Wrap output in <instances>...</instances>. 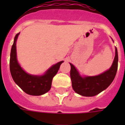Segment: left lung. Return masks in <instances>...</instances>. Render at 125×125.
Listing matches in <instances>:
<instances>
[{
  "label": "left lung",
  "mask_w": 125,
  "mask_h": 125,
  "mask_svg": "<svg viewBox=\"0 0 125 125\" xmlns=\"http://www.w3.org/2000/svg\"><path fill=\"white\" fill-rule=\"evenodd\" d=\"M70 76L73 90L82 96L93 97L106 89L115 78L118 66L117 49L115 47V55L110 68L99 75L82 76L72 63H70Z\"/></svg>",
  "instance_id": "obj_1"
}]
</instances>
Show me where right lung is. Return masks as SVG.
<instances>
[{
	"mask_svg": "<svg viewBox=\"0 0 125 125\" xmlns=\"http://www.w3.org/2000/svg\"><path fill=\"white\" fill-rule=\"evenodd\" d=\"M19 34L20 32L15 36L13 44L11 49L10 69L13 80L22 91L28 95L34 96L43 95L51 89L53 77L56 74L63 61L52 65L42 75H34L27 73L21 67L17 58L16 42Z\"/></svg>",
	"mask_w": 125,
	"mask_h": 125,
	"instance_id": "1",
	"label": "right lung"
}]
</instances>
